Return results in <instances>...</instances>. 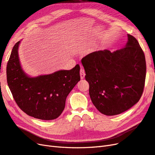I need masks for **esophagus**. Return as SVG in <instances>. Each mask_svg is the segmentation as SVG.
Returning a JSON list of instances; mask_svg holds the SVG:
<instances>
[{
  "label": "esophagus",
  "mask_w": 155,
  "mask_h": 155,
  "mask_svg": "<svg viewBox=\"0 0 155 155\" xmlns=\"http://www.w3.org/2000/svg\"><path fill=\"white\" fill-rule=\"evenodd\" d=\"M85 71L83 69H81V71H80V75H81V79H84L85 77Z\"/></svg>",
  "instance_id": "1"
}]
</instances>
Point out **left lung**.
<instances>
[{
    "label": "left lung",
    "mask_w": 155,
    "mask_h": 155,
    "mask_svg": "<svg viewBox=\"0 0 155 155\" xmlns=\"http://www.w3.org/2000/svg\"><path fill=\"white\" fill-rule=\"evenodd\" d=\"M125 46L111 52H91L82 59L93 104L106 116L130 108L142 95L146 75L144 53L130 34Z\"/></svg>",
    "instance_id": "8db88e82"
}]
</instances>
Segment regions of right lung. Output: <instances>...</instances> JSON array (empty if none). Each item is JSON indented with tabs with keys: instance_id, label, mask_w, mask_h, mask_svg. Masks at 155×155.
<instances>
[{
	"instance_id": "1",
	"label": "right lung",
	"mask_w": 155,
	"mask_h": 155,
	"mask_svg": "<svg viewBox=\"0 0 155 155\" xmlns=\"http://www.w3.org/2000/svg\"><path fill=\"white\" fill-rule=\"evenodd\" d=\"M20 43L21 41L13 47L6 68L8 85L14 100L30 116L42 120L56 119L64 111L70 91L81 80L80 66L31 77L20 62Z\"/></svg>"
}]
</instances>
